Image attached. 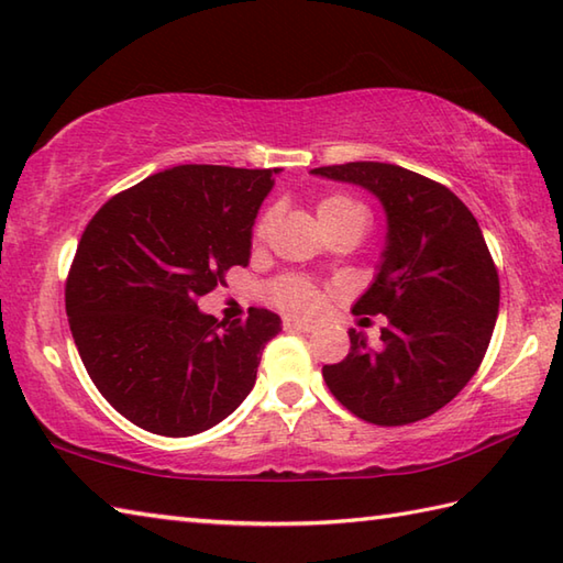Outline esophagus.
Returning <instances> with one entry per match:
<instances>
[{"label":"esophagus","mask_w":563,"mask_h":563,"mask_svg":"<svg viewBox=\"0 0 563 563\" xmlns=\"http://www.w3.org/2000/svg\"><path fill=\"white\" fill-rule=\"evenodd\" d=\"M283 327L288 329V332H312L314 329L312 322H305V319H297V317H285Z\"/></svg>","instance_id":"1"}]
</instances>
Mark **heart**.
<instances>
[{"instance_id": "1", "label": "heart", "mask_w": 563, "mask_h": 563, "mask_svg": "<svg viewBox=\"0 0 563 563\" xmlns=\"http://www.w3.org/2000/svg\"><path fill=\"white\" fill-rule=\"evenodd\" d=\"M317 214H319V222L324 224V229L344 224V222H356V219L368 222L366 207L356 200H351V197H346V195L324 197V200L317 205ZM271 219H273V214H266L261 219L256 227V239H263L268 234ZM271 295H273L275 305L283 307V310H288V312H295V314L314 312L319 302H322V295H319L314 285L305 278H297V275H288V278H280L278 283H273Z\"/></svg>"}]
</instances>
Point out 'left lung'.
Segmentation results:
<instances>
[{
	"instance_id": "left-lung-1",
	"label": "left lung",
	"mask_w": 563,
	"mask_h": 563,
	"mask_svg": "<svg viewBox=\"0 0 563 563\" xmlns=\"http://www.w3.org/2000/svg\"><path fill=\"white\" fill-rule=\"evenodd\" d=\"M358 185L385 212V246L356 314H385L378 349L351 329L349 356L324 366L334 398L380 427L442 410L478 371L500 307L498 271L471 209L400 165L356 161L310 170Z\"/></svg>"
}]
</instances>
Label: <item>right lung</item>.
I'll return each mask as SVG.
<instances>
[{"label": "right lung", "instance_id": "obj_1", "mask_svg": "<svg viewBox=\"0 0 563 563\" xmlns=\"http://www.w3.org/2000/svg\"><path fill=\"white\" fill-rule=\"evenodd\" d=\"M280 168L175 165L114 195L87 224L65 310L97 390L129 422L192 437L246 400L280 317L219 322L197 300L249 266L253 224Z\"/></svg>", "mask_w": 563, "mask_h": 563}]
</instances>
